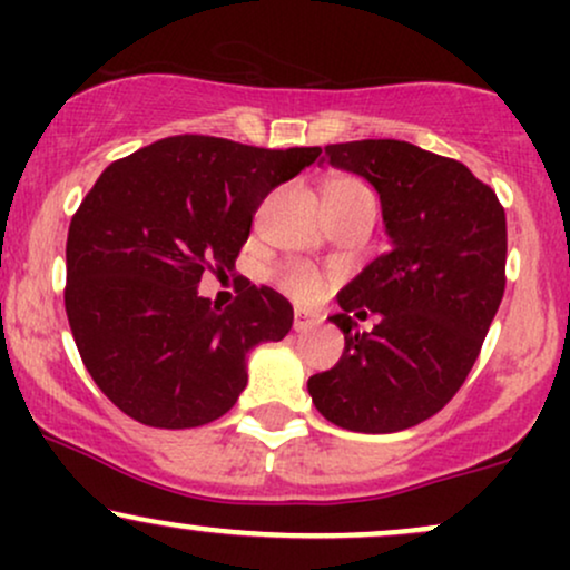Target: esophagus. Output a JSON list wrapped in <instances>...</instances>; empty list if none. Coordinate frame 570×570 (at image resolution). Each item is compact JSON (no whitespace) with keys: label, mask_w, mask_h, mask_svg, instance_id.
I'll list each match as a JSON object with an SVG mask.
<instances>
[{"label":"esophagus","mask_w":570,"mask_h":570,"mask_svg":"<svg viewBox=\"0 0 570 570\" xmlns=\"http://www.w3.org/2000/svg\"><path fill=\"white\" fill-rule=\"evenodd\" d=\"M313 324H316V316H311V313L303 311V307L294 311V332H307Z\"/></svg>","instance_id":"34e87169"}]
</instances>
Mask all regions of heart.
Returning <instances> with one entry per match:
<instances>
[{
	"label": "heart",
	"instance_id": "1",
	"mask_svg": "<svg viewBox=\"0 0 570 570\" xmlns=\"http://www.w3.org/2000/svg\"><path fill=\"white\" fill-rule=\"evenodd\" d=\"M326 193L335 195V193H370L367 185H362L358 179H332L326 185ZM278 284L281 289L297 299H313L318 292H322V276L316 273V267L305 265V263H289L286 267H281L278 273Z\"/></svg>",
	"mask_w": 570,
	"mask_h": 570
}]
</instances>
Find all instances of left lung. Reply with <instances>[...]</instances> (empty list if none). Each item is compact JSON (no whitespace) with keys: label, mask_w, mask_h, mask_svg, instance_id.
<instances>
[{"label":"left lung","mask_w":570,"mask_h":570,"mask_svg":"<svg viewBox=\"0 0 570 570\" xmlns=\"http://www.w3.org/2000/svg\"><path fill=\"white\" fill-rule=\"evenodd\" d=\"M381 195L391 248L337 294L345 335L332 370L307 381L326 421L391 434L436 415L472 372L507 286V214L463 163L410 141L324 147ZM379 313L372 333L353 315Z\"/></svg>","instance_id":"left-lung-1"}]
</instances>
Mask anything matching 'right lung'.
I'll use <instances>...</instances> for the list:
<instances>
[{"label":"right lung","mask_w":570,"mask_h":570,"mask_svg":"<svg viewBox=\"0 0 570 570\" xmlns=\"http://www.w3.org/2000/svg\"><path fill=\"white\" fill-rule=\"evenodd\" d=\"M318 155L185 134L98 176L69 225L63 303L115 407L144 426L195 429L238 402L246 353L284 340L294 311L254 284L222 311L198 294L200 276L233 271L259 203Z\"/></svg>","instance_id":"1"}]
</instances>
